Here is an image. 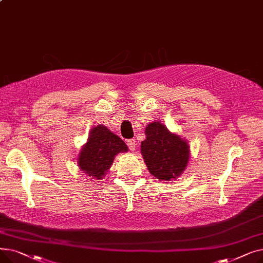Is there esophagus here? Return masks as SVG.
I'll return each instance as SVG.
<instances>
[{
  "label": "esophagus",
  "instance_id": "34e87169",
  "mask_svg": "<svg viewBox=\"0 0 263 263\" xmlns=\"http://www.w3.org/2000/svg\"><path fill=\"white\" fill-rule=\"evenodd\" d=\"M127 145H128V147H129V149H130L131 151L135 150V148H136V143H135L134 140H129V141H127Z\"/></svg>",
  "mask_w": 263,
  "mask_h": 263
}]
</instances>
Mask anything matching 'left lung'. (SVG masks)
I'll use <instances>...</instances> for the list:
<instances>
[{"instance_id":"left-lung-1","label":"left lung","mask_w":263,"mask_h":263,"mask_svg":"<svg viewBox=\"0 0 263 263\" xmlns=\"http://www.w3.org/2000/svg\"><path fill=\"white\" fill-rule=\"evenodd\" d=\"M145 133L141 150L150 174L167 181L181 175L189 162L187 143L159 121L148 124Z\"/></svg>"}]
</instances>
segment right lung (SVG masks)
<instances>
[{"label": "right lung", "instance_id": "1", "mask_svg": "<svg viewBox=\"0 0 263 263\" xmlns=\"http://www.w3.org/2000/svg\"><path fill=\"white\" fill-rule=\"evenodd\" d=\"M127 150L126 143L119 136L100 124L91 129L87 143L82 148L79 156L80 168L93 179H101L110 167L115 156Z\"/></svg>", "mask_w": 263, "mask_h": 263}]
</instances>
